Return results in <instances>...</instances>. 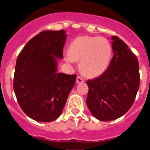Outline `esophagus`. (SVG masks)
<instances>
[{"label": "esophagus", "instance_id": "obj_1", "mask_svg": "<svg viewBox=\"0 0 150 150\" xmlns=\"http://www.w3.org/2000/svg\"><path fill=\"white\" fill-rule=\"evenodd\" d=\"M85 82V80H84L83 79H82V77H80V76H77V77H76V82L77 84H79V83H82V82Z\"/></svg>", "mask_w": 150, "mask_h": 150}]
</instances>
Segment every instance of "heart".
Returning a JSON list of instances; mask_svg holds the SVG:
<instances>
[{
  "label": "heart",
  "mask_w": 150,
  "mask_h": 150,
  "mask_svg": "<svg viewBox=\"0 0 150 150\" xmlns=\"http://www.w3.org/2000/svg\"><path fill=\"white\" fill-rule=\"evenodd\" d=\"M112 53V46L105 38L83 36L71 42L65 58L70 62L80 61L81 72L89 77H96L107 71Z\"/></svg>",
  "instance_id": "1"
}]
</instances>
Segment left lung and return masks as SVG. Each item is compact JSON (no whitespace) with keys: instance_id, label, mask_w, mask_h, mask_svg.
Returning <instances> with one entry per match:
<instances>
[{"instance_id":"left-lung-1","label":"left lung","mask_w":150,"mask_h":150,"mask_svg":"<svg viewBox=\"0 0 150 150\" xmlns=\"http://www.w3.org/2000/svg\"><path fill=\"white\" fill-rule=\"evenodd\" d=\"M114 55L99 77L87 81L86 103L92 115L103 122L125 115L133 105L140 85L136 56L118 37L112 36Z\"/></svg>"}]
</instances>
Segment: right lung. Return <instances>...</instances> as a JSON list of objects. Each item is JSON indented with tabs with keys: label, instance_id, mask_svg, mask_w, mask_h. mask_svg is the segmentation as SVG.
<instances>
[{
	"label": "right lung",
	"instance_id": "obj_1",
	"mask_svg": "<svg viewBox=\"0 0 150 150\" xmlns=\"http://www.w3.org/2000/svg\"><path fill=\"white\" fill-rule=\"evenodd\" d=\"M66 38L65 30L42 31L27 42L17 59L15 96L23 111L37 122L57 119L76 82V74L57 72Z\"/></svg>",
	"mask_w": 150,
	"mask_h": 150
}]
</instances>
